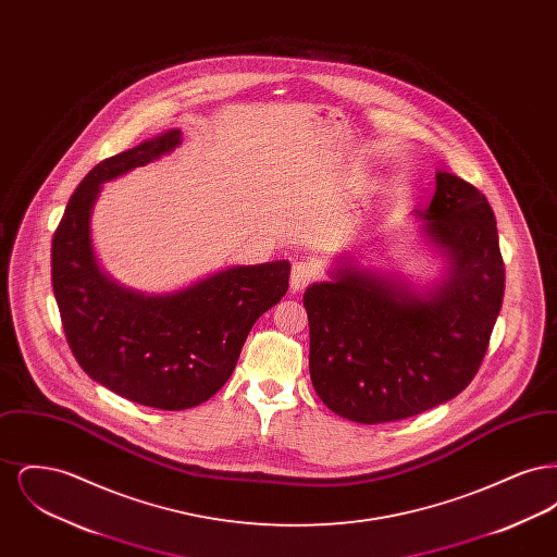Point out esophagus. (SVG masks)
Returning a JSON list of instances; mask_svg holds the SVG:
<instances>
[{
  "label": "esophagus",
  "mask_w": 557,
  "mask_h": 557,
  "mask_svg": "<svg viewBox=\"0 0 557 557\" xmlns=\"http://www.w3.org/2000/svg\"><path fill=\"white\" fill-rule=\"evenodd\" d=\"M311 277H313V269H311V265H307V263H296V265L292 267L290 290H302V288L311 282Z\"/></svg>",
  "instance_id": "34e87169"
}]
</instances>
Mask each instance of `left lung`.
Returning a JSON list of instances; mask_svg holds the SVG:
<instances>
[{"label":"left lung","mask_w":557,"mask_h":557,"mask_svg":"<svg viewBox=\"0 0 557 557\" xmlns=\"http://www.w3.org/2000/svg\"><path fill=\"white\" fill-rule=\"evenodd\" d=\"M416 214L424 246L445 263L434 282L416 286L345 252L330 280L302 296L313 388L357 424L397 422L457 397L476 375L502 311L504 259L484 194L436 171L432 202Z\"/></svg>","instance_id":"1"}]
</instances>
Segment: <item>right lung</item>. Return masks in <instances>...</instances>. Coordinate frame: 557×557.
I'll return each instance as SVG.
<instances>
[{
  "mask_svg": "<svg viewBox=\"0 0 557 557\" xmlns=\"http://www.w3.org/2000/svg\"><path fill=\"white\" fill-rule=\"evenodd\" d=\"M169 129L102 160L71 196L52 239V286L69 346L83 371L133 403L182 411L230 380L255 321L288 292L290 263L234 265L173 292L135 290L112 280L91 239L102 184L171 154Z\"/></svg>",
  "mask_w": 557,
  "mask_h": 557,
  "instance_id": "1",
  "label": "right lung"
}]
</instances>
